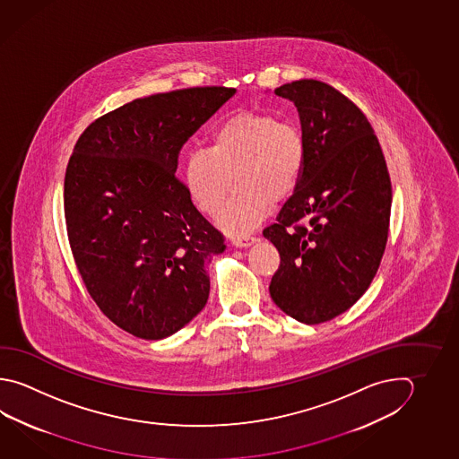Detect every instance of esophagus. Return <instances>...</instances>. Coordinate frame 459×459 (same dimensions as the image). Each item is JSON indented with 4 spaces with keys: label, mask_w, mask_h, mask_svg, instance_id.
I'll use <instances>...</instances> for the list:
<instances>
[{
    "label": "esophagus",
    "mask_w": 459,
    "mask_h": 459,
    "mask_svg": "<svg viewBox=\"0 0 459 459\" xmlns=\"http://www.w3.org/2000/svg\"><path fill=\"white\" fill-rule=\"evenodd\" d=\"M255 242H256V238L251 237V235H240V237H234L232 238V243H234L235 247H250Z\"/></svg>",
    "instance_id": "esophagus-1"
}]
</instances>
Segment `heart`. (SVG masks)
I'll return each instance as SVG.
<instances>
[{
    "label": "heart",
    "mask_w": 459,
    "mask_h": 459,
    "mask_svg": "<svg viewBox=\"0 0 459 459\" xmlns=\"http://www.w3.org/2000/svg\"><path fill=\"white\" fill-rule=\"evenodd\" d=\"M305 160L300 131L269 113L240 112L219 123L206 149H193L183 164V182L195 206L216 214L224 203L230 175L238 193L217 216L230 234L260 224L274 199L294 193Z\"/></svg>",
    "instance_id": "1"
}]
</instances>
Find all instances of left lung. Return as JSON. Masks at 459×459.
<instances>
[{
  "label": "left lung",
  "instance_id": "8db88e82",
  "mask_svg": "<svg viewBox=\"0 0 459 459\" xmlns=\"http://www.w3.org/2000/svg\"><path fill=\"white\" fill-rule=\"evenodd\" d=\"M274 94L299 110L305 160L294 195L263 230L281 256L269 294L289 316L320 325L372 284L388 240L391 180L372 125L344 94L316 79Z\"/></svg>",
  "mask_w": 459,
  "mask_h": 459
}]
</instances>
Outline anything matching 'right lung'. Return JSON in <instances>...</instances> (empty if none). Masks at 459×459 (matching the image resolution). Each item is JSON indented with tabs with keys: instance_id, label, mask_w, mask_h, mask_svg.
Listing matches in <instances>:
<instances>
[{
	"instance_id": "obj_1",
	"label": "right lung",
	"mask_w": 459,
	"mask_h": 459,
	"mask_svg": "<svg viewBox=\"0 0 459 459\" xmlns=\"http://www.w3.org/2000/svg\"><path fill=\"white\" fill-rule=\"evenodd\" d=\"M190 87L136 99L79 136L65 175V219L87 292L118 328L164 339L209 297L206 264L225 250L177 178L183 144L234 96Z\"/></svg>"
}]
</instances>
